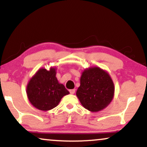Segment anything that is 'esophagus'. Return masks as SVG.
Returning a JSON list of instances; mask_svg holds the SVG:
<instances>
[{
    "label": "esophagus",
    "mask_w": 147,
    "mask_h": 147,
    "mask_svg": "<svg viewBox=\"0 0 147 147\" xmlns=\"http://www.w3.org/2000/svg\"><path fill=\"white\" fill-rule=\"evenodd\" d=\"M75 92H76L75 89H72V90H69V92H70V94H74V93H75Z\"/></svg>",
    "instance_id": "1"
}]
</instances>
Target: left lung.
<instances>
[{
	"instance_id": "1",
	"label": "left lung",
	"mask_w": 147,
	"mask_h": 147,
	"mask_svg": "<svg viewBox=\"0 0 147 147\" xmlns=\"http://www.w3.org/2000/svg\"><path fill=\"white\" fill-rule=\"evenodd\" d=\"M114 94V83L106 71L93 67L82 72L76 96L86 109L93 112L103 110L111 102Z\"/></svg>"
}]
</instances>
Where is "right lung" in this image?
I'll list each match as a JSON object with an SVG mask.
<instances>
[{
  "label": "right lung",
  "mask_w": 147,
  "mask_h": 147,
  "mask_svg": "<svg viewBox=\"0 0 147 147\" xmlns=\"http://www.w3.org/2000/svg\"><path fill=\"white\" fill-rule=\"evenodd\" d=\"M69 92L56 78L55 67L49 71L41 68L29 80L27 94L29 102L37 109L47 111L56 107L64 96Z\"/></svg>",
  "instance_id": "obj_1"
}]
</instances>
